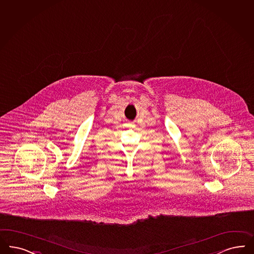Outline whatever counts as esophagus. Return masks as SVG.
Instances as JSON below:
<instances>
[{"mask_svg":"<svg viewBox=\"0 0 254 254\" xmlns=\"http://www.w3.org/2000/svg\"><path fill=\"white\" fill-rule=\"evenodd\" d=\"M129 126H130V127H131V128H132V127H133V126H134V125H133V124H130V125H129Z\"/></svg>","mask_w":254,"mask_h":254,"instance_id":"1","label":"esophagus"}]
</instances>
